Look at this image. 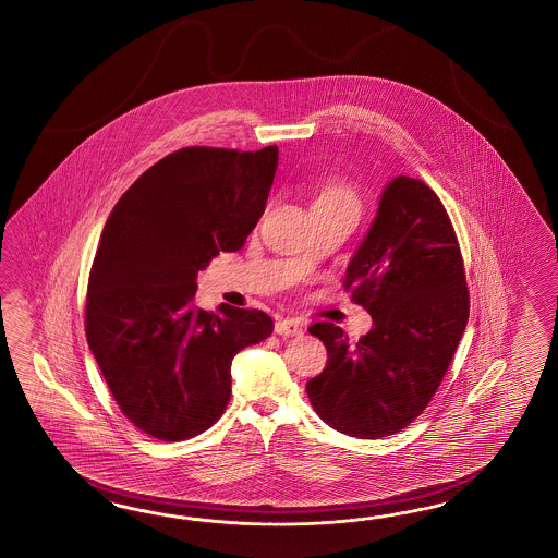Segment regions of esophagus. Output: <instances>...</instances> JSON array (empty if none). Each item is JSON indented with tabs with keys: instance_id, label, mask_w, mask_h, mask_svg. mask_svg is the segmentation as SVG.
Instances as JSON below:
<instances>
[{
	"instance_id": "esophagus-1",
	"label": "esophagus",
	"mask_w": 558,
	"mask_h": 558,
	"mask_svg": "<svg viewBox=\"0 0 558 558\" xmlns=\"http://www.w3.org/2000/svg\"><path fill=\"white\" fill-rule=\"evenodd\" d=\"M274 330L280 337H299V335H302V323L296 318H284V320L276 323Z\"/></svg>"
}]
</instances>
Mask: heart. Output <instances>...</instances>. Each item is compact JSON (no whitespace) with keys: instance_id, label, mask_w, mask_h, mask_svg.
Wrapping results in <instances>:
<instances>
[{"instance_id":"heart-1","label":"heart","mask_w":558,"mask_h":558,"mask_svg":"<svg viewBox=\"0 0 558 558\" xmlns=\"http://www.w3.org/2000/svg\"><path fill=\"white\" fill-rule=\"evenodd\" d=\"M316 202H347V204L356 205V197L349 187H344L340 183H328L323 190L318 191L314 204Z\"/></svg>"}]
</instances>
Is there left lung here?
<instances>
[{
	"mask_svg": "<svg viewBox=\"0 0 558 558\" xmlns=\"http://www.w3.org/2000/svg\"><path fill=\"white\" fill-rule=\"evenodd\" d=\"M344 286L373 328L356 344L332 323L308 328L325 342L328 361L306 393L340 434H397L432 401L470 314L460 245L446 207L422 179L387 183Z\"/></svg>",
	"mask_w": 558,
	"mask_h": 558,
	"instance_id": "8db88e82",
	"label": "left lung"
}]
</instances>
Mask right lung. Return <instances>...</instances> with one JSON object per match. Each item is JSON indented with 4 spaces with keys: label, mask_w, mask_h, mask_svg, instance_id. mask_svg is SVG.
<instances>
[{
    "label": "right lung",
    "mask_w": 558,
    "mask_h": 558,
    "mask_svg": "<svg viewBox=\"0 0 558 558\" xmlns=\"http://www.w3.org/2000/svg\"><path fill=\"white\" fill-rule=\"evenodd\" d=\"M278 147H187L167 155L112 207L88 278L86 339L110 393L138 429L187 439L230 401L231 361L272 335L262 311L195 306L197 272L242 250L262 218Z\"/></svg>",
    "instance_id": "1"
}]
</instances>
